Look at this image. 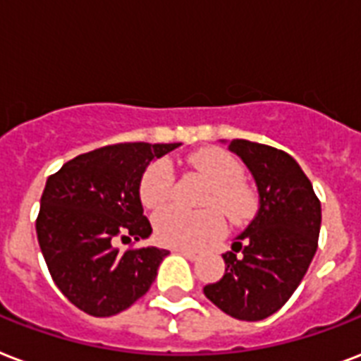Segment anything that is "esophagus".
Listing matches in <instances>:
<instances>
[{"mask_svg":"<svg viewBox=\"0 0 361 361\" xmlns=\"http://www.w3.org/2000/svg\"><path fill=\"white\" fill-rule=\"evenodd\" d=\"M177 252H180L183 256H186L188 259H192V262H195V259H197V252H194V250H188V248H177Z\"/></svg>","mask_w":361,"mask_h":361,"instance_id":"esophagus-1","label":"esophagus"}]
</instances>
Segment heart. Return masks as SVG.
Returning a JSON list of instances; mask_svg holds the SVG:
<instances>
[{
  "instance_id": "b5f03b06",
  "label": "heart",
  "mask_w": 361,
  "mask_h": 361,
  "mask_svg": "<svg viewBox=\"0 0 361 361\" xmlns=\"http://www.w3.org/2000/svg\"><path fill=\"white\" fill-rule=\"evenodd\" d=\"M192 166L211 180L201 212L166 209L156 214L154 233L161 245L175 248H201L216 241L224 233V220L216 208L231 222L241 224L256 212V195L243 180L245 169L241 161L220 149L195 152ZM173 188V167L167 160H158L145 171L139 186L141 203L150 211H158L169 201Z\"/></svg>"
}]
</instances>
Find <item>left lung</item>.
Listing matches in <instances>:
<instances>
[{
    "mask_svg": "<svg viewBox=\"0 0 361 361\" xmlns=\"http://www.w3.org/2000/svg\"><path fill=\"white\" fill-rule=\"evenodd\" d=\"M258 186L259 207L231 252L226 273L203 294L226 314L256 322L281 309L303 281L318 247L322 209L311 180L284 150L233 139Z\"/></svg>",
    "mask_w": 361,
    "mask_h": 361,
    "instance_id": "left-lung-1",
    "label": "left lung"
}]
</instances>
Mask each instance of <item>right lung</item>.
Masks as SVG:
<instances>
[{"instance_id": "obj_1", "label": "right lung", "mask_w": 361, "mask_h": 361, "mask_svg": "<svg viewBox=\"0 0 361 361\" xmlns=\"http://www.w3.org/2000/svg\"><path fill=\"white\" fill-rule=\"evenodd\" d=\"M180 142H118L80 154L47 178L37 241L60 292L90 317L126 311L152 286L167 250L116 243L152 233L139 186L145 169Z\"/></svg>"}]
</instances>
